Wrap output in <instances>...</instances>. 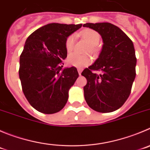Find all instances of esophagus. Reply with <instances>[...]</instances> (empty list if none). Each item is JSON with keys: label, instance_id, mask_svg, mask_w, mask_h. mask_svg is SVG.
Returning <instances> with one entry per match:
<instances>
[{"label": "esophagus", "instance_id": "1", "mask_svg": "<svg viewBox=\"0 0 150 150\" xmlns=\"http://www.w3.org/2000/svg\"><path fill=\"white\" fill-rule=\"evenodd\" d=\"M78 74H79V75H81L82 69H81V68H78Z\"/></svg>", "mask_w": 150, "mask_h": 150}]
</instances>
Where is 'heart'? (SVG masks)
<instances>
[{
  "label": "heart",
  "mask_w": 150,
  "mask_h": 150,
  "mask_svg": "<svg viewBox=\"0 0 150 150\" xmlns=\"http://www.w3.org/2000/svg\"><path fill=\"white\" fill-rule=\"evenodd\" d=\"M81 35L89 43L90 47V51L92 52H96L97 51V47L100 42V35L93 29H86L81 33ZM75 44V36L73 35H70L68 36L65 42L66 50L67 52H71L74 48ZM91 58L89 56L80 55L76 53H72L69 54L67 58V62L68 65L72 67H78V68H82L86 66L89 65L91 63Z\"/></svg>",
  "instance_id": "b5f03b06"
}]
</instances>
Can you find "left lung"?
I'll list each match as a JSON object with an SVG mask.
<instances>
[{
	"instance_id": "left-lung-1",
	"label": "left lung",
	"mask_w": 150,
	"mask_h": 150,
	"mask_svg": "<svg viewBox=\"0 0 150 150\" xmlns=\"http://www.w3.org/2000/svg\"><path fill=\"white\" fill-rule=\"evenodd\" d=\"M83 26L98 32L103 42L98 58L81 73L87 80L83 87L85 100L95 111H115L129 96L136 75L133 43L120 28L110 23H87ZM93 70L102 74H93Z\"/></svg>"
}]
</instances>
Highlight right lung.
I'll use <instances>...</instances> for the list:
<instances>
[{
	"instance_id": "1",
	"label": "right lung",
	"mask_w": 150,
	"mask_h": 150,
	"mask_svg": "<svg viewBox=\"0 0 150 150\" xmlns=\"http://www.w3.org/2000/svg\"><path fill=\"white\" fill-rule=\"evenodd\" d=\"M82 24L49 23L26 39L20 56L19 78L23 94L33 108L53 114L67 103L69 90L78 77L75 67L63 69L67 37Z\"/></svg>"
}]
</instances>
